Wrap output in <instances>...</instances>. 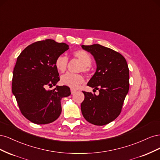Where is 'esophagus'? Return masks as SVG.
<instances>
[{"mask_svg":"<svg viewBox=\"0 0 160 160\" xmlns=\"http://www.w3.org/2000/svg\"><path fill=\"white\" fill-rule=\"evenodd\" d=\"M76 92H77V90H76V89H71V93L72 95L75 94V93H76Z\"/></svg>","mask_w":160,"mask_h":160,"instance_id":"esophagus-1","label":"esophagus"}]
</instances>
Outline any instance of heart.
<instances>
[{
    "label": "heart",
    "instance_id": "heart-1",
    "mask_svg": "<svg viewBox=\"0 0 160 160\" xmlns=\"http://www.w3.org/2000/svg\"><path fill=\"white\" fill-rule=\"evenodd\" d=\"M72 55L83 62L79 71L84 72H88L89 71V66L91 65L92 62V59L89 53L85 50L79 49L73 51ZM67 64H68V58L64 55L58 56L55 61L57 69L61 72H63L66 71ZM85 79L83 75L71 73V72H67L65 75H62L61 78V82L62 85L72 89L78 88L83 83Z\"/></svg>",
    "mask_w": 160,
    "mask_h": 160
}]
</instances>
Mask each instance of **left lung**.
<instances>
[{
  "mask_svg": "<svg viewBox=\"0 0 160 160\" xmlns=\"http://www.w3.org/2000/svg\"><path fill=\"white\" fill-rule=\"evenodd\" d=\"M81 47L95 58L97 70L88 85L99 90V95L83 91L81 105L84 118L90 123L104 125L117 118L129 88V72L127 61L119 52L99 44Z\"/></svg>",
  "mask_w": 160,
  "mask_h": 160,
  "instance_id": "8db88e82",
  "label": "left lung"
}]
</instances>
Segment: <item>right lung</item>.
I'll use <instances>...</instances> for the list:
<instances>
[{
    "mask_svg": "<svg viewBox=\"0 0 160 160\" xmlns=\"http://www.w3.org/2000/svg\"><path fill=\"white\" fill-rule=\"evenodd\" d=\"M68 49L66 43L46 39L28 45L17 58L12 91L21 113L34 123L55 122L61 113V99L71 95L65 85L47 89L60 80L55 61Z\"/></svg>",
    "mask_w": 160,
    "mask_h": 160,
    "instance_id": "obj_1",
    "label": "right lung"
}]
</instances>
